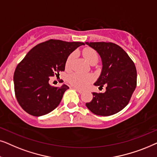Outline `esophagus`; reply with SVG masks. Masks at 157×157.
Instances as JSON below:
<instances>
[{
    "mask_svg": "<svg viewBox=\"0 0 157 157\" xmlns=\"http://www.w3.org/2000/svg\"><path fill=\"white\" fill-rule=\"evenodd\" d=\"M75 88L77 90V91L79 93H83L82 90H81V89H80V88H77V87H75Z\"/></svg>",
    "mask_w": 157,
    "mask_h": 157,
    "instance_id": "1",
    "label": "esophagus"
}]
</instances>
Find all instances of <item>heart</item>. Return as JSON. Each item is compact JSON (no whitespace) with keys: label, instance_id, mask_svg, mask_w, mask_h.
<instances>
[{"label":"heart","instance_id":"heart-1","mask_svg":"<svg viewBox=\"0 0 157 157\" xmlns=\"http://www.w3.org/2000/svg\"><path fill=\"white\" fill-rule=\"evenodd\" d=\"M83 56L85 59L89 62L90 64L94 60L98 61V54L95 50L90 48H86L83 51ZM75 57V54H72L68 57L66 62V68L69 69L71 66L73 58ZM93 80V76L92 75H83L79 72H74L71 74L68 77V81L71 85L78 87H85L90 82Z\"/></svg>","mask_w":157,"mask_h":157}]
</instances>
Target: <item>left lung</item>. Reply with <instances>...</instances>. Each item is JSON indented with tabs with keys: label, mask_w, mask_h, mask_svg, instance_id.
Instances as JSON below:
<instances>
[{
	"label": "left lung",
	"mask_w": 157,
	"mask_h": 157,
	"mask_svg": "<svg viewBox=\"0 0 157 157\" xmlns=\"http://www.w3.org/2000/svg\"><path fill=\"white\" fill-rule=\"evenodd\" d=\"M98 52L102 60V70L95 86L105 87L104 93H93L87 108L98 116L116 114L128 105L136 87L135 64L121 47L110 42H85Z\"/></svg>",
	"instance_id": "1"
}]
</instances>
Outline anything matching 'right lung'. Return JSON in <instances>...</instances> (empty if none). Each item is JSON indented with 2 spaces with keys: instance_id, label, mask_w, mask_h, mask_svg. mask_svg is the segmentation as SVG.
<instances>
[{
  "instance_id": "1",
  "label": "right lung",
  "mask_w": 157,
  "mask_h": 157,
  "mask_svg": "<svg viewBox=\"0 0 157 157\" xmlns=\"http://www.w3.org/2000/svg\"><path fill=\"white\" fill-rule=\"evenodd\" d=\"M82 45L85 44L50 39L28 52L13 75L16 99L25 111L31 116H41L59 105L69 87L64 84L52 87L49 77L64 71L70 54Z\"/></svg>"
}]
</instances>
